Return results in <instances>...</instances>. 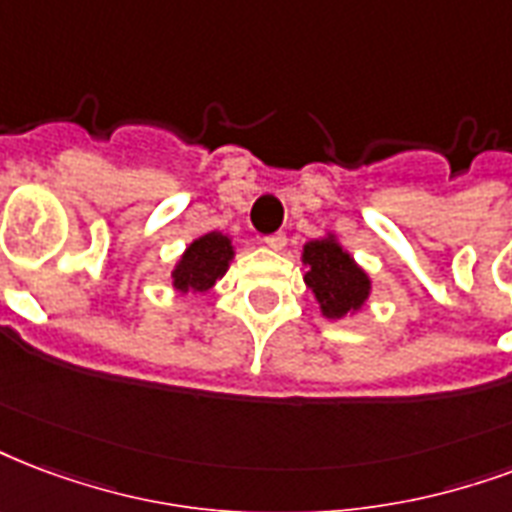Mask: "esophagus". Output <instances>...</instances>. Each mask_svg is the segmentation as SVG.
I'll list each match as a JSON object with an SVG mask.
<instances>
[{
    "label": "esophagus",
    "mask_w": 512,
    "mask_h": 512,
    "mask_svg": "<svg viewBox=\"0 0 512 512\" xmlns=\"http://www.w3.org/2000/svg\"><path fill=\"white\" fill-rule=\"evenodd\" d=\"M263 244L268 249H273V252H282V249L287 247V236H284V233H271V236H265Z\"/></svg>",
    "instance_id": "1"
}]
</instances>
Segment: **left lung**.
I'll list each match as a JSON object with an SVG mask.
<instances>
[{
  "label": "left lung",
  "instance_id": "left-lung-1",
  "mask_svg": "<svg viewBox=\"0 0 512 512\" xmlns=\"http://www.w3.org/2000/svg\"><path fill=\"white\" fill-rule=\"evenodd\" d=\"M300 263L306 265L303 282L317 300L322 317L335 322L360 314L373 292V279L335 233L303 244Z\"/></svg>",
  "mask_w": 512,
  "mask_h": 512
}]
</instances>
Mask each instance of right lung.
Returning <instances> with one entry per match:
<instances>
[{"instance_id":"1","label":"right lung","mask_w":512,"mask_h":512,"mask_svg":"<svg viewBox=\"0 0 512 512\" xmlns=\"http://www.w3.org/2000/svg\"><path fill=\"white\" fill-rule=\"evenodd\" d=\"M236 257V247L228 233L212 230L187 244L179 260L171 268V287L179 295H198L212 290L228 273L230 263Z\"/></svg>"}]
</instances>
